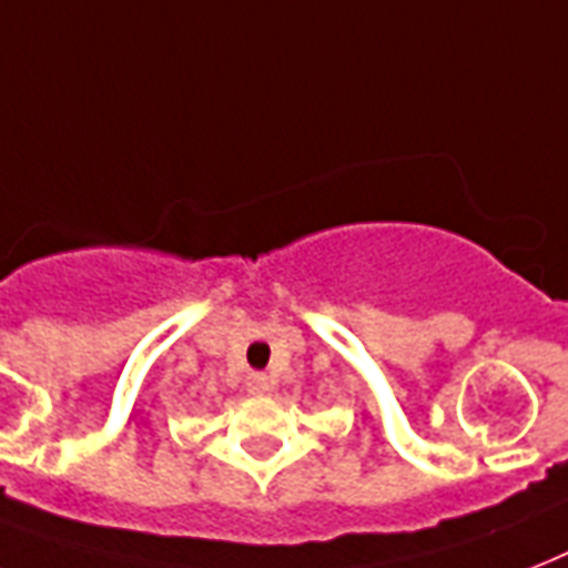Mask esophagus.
Here are the masks:
<instances>
[{
	"label": "esophagus",
	"instance_id": "esophagus-1",
	"mask_svg": "<svg viewBox=\"0 0 568 568\" xmlns=\"http://www.w3.org/2000/svg\"><path fill=\"white\" fill-rule=\"evenodd\" d=\"M268 388H271V379L265 376V373L260 371L247 373V390H251V394H265Z\"/></svg>",
	"mask_w": 568,
	"mask_h": 568
}]
</instances>
